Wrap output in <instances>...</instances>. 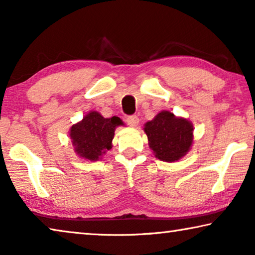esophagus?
Listing matches in <instances>:
<instances>
[{"label": "esophagus", "mask_w": 255, "mask_h": 255, "mask_svg": "<svg viewBox=\"0 0 255 255\" xmlns=\"http://www.w3.org/2000/svg\"><path fill=\"white\" fill-rule=\"evenodd\" d=\"M126 122H127V124H128V126L136 127L137 125H138V123H139V118H138L137 116H135V115L128 116L127 119H126Z\"/></svg>", "instance_id": "esophagus-1"}]
</instances>
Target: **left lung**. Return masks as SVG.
I'll return each mask as SVG.
<instances>
[{
  "label": "left lung",
  "instance_id": "1",
  "mask_svg": "<svg viewBox=\"0 0 255 255\" xmlns=\"http://www.w3.org/2000/svg\"><path fill=\"white\" fill-rule=\"evenodd\" d=\"M144 131L155 156L164 162L179 161L189 152L193 141L192 124L170 111H161L146 123Z\"/></svg>",
  "mask_w": 255,
  "mask_h": 255
}]
</instances>
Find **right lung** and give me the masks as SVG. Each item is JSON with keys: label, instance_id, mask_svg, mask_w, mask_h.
Wrapping results in <instances>:
<instances>
[{"label": "right lung", "instance_id": "obj_1", "mask_svg": "<svg viewBox=\"0 0 255 255\" xmlns=\"http://www.w3.org/2000/svg\"><path fill=\"white\" fill-rule=\"evenodd\" d=\"M120 125L123 122L118 117L105 118L98 111H90L70 129L75 153L89 161L100 159L112 147L116 127Z\"/></svg>", "mask_w": 255, "mask_h": 255}]
</instances>
